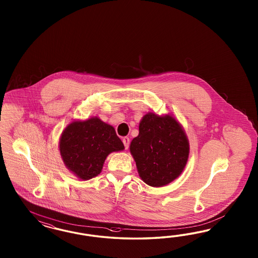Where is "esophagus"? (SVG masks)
<instances>
[{"label": "esophagus", "instance_id": "obj_1", "mask_svg": "<svg viewBox=\"0 0 258 258\" xmlns=\"http://www.w3.org/2000/svg\"><path fill=\"white\" fill-rule=\"evenodd\" d=\"M122 141H123V144L125 146V149H128V147H130V138L128 137H124Z\"/></svg>", "mask_w": 258, "mask_h": 258}]
</instances>
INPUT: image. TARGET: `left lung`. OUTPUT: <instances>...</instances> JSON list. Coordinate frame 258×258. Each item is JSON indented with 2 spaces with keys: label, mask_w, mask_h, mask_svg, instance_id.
Returning a JSON list of instances; mask_svg holds the SVG:
<instances>
[{
  "label": "left lung",
  "mask_w": 258,
  "mask_h": 258,
  "mask_svg": "<svg viewBox=\"0 0 258 258\" xmlns=\"http://www.w3.org/2000/svg\"><path fill=\"white\" fill-rule=\"evenodd\" d=\"M189 141L180 122L172 114H145L139 134L133 138L130 151L144 182L162 187L176 180L189 157Z\"/></svg>",
  "instance_id": "left-lung-1"
}]
</instances>
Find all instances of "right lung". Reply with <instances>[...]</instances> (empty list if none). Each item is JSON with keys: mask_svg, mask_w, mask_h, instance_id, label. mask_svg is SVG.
Here are the masks:
<instances>
[{"mask_svg": "<svg viewBox=\"0 0 258 258\" xmlns=\"http://www.w3.org/2000/svg\"><path fill=\"white\" fill-rule=\"evenodd\" d=\"M58 148L65 166L83 180L101 173L109 154L125 149L114 127L97 116L71 122L60 135Z\"/></svg>", "mask_w": 258, "mask_h": 258, "instance_id": "obj_1", "label": "right lung"}]
</instances>
